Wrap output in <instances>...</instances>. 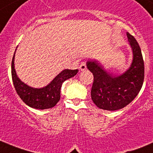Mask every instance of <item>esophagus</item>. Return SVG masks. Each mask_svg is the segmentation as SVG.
<instances>
[{
  "label": "esophagus",
  "instance_id": "obj_1",
  "mask_svg": "<svg viewBox=\"0 0 153 153\" xmlns=\"http://www.w3.org/2000/svg\"><path fill=\"white\" fill-rule=\"evenodd\" d=\"M86 64H85V62H82L80 65V66H79V69H80L81 71H85L86 70Z\"/></svg>",
  "mask_w": 153,
  "mask_h": 153
}]
</instances>
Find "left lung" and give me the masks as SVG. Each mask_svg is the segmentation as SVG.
I'll return each mask as SVG.
<instances>
[{"instance_id": "obj_1", "label": "left lung", "mask_w": 153, "mask_h": 153, "mask_svg": "<svg viewBox=\"0 0 153 153\" xmlns=\"http://www.w3.org/2000/svg\"><path fill=\"white\" fill-rule=\"evenodd\" d=\"M133 59L123 74L113 75L107 72L98 61H88L87 68L94 76L91 100L97 107L105 110H120L134 99L144 79V62L136 39L127 32Z\"/></svg>"}]
</instances>
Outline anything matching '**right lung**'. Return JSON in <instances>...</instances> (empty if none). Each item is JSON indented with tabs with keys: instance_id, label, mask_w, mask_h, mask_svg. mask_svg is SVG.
Instances as JSON below:
<instances>
[{
	"instance_id": "right-lung-1",
	"label": "right lung",
	"mask_w": 153,
	"mask_h": 153,
	"mask_svg": "<svg viewBox=\"0 0 153 153\" xmlns=\"http://www.w3.org/2000/svg\"><path fill=\"white\" fill-rule=\"evenodd\" d=\"M16 51L13 57L11 73L13 82L17 94L27 106L32 108L45 110L55 107L60 100V91L62 83L66 79L74 76L79 71L77 69H65L59 73L46 86L39 88H33L22 82L17 76L14 65Z\"/></svg>"
}]
</instances>
